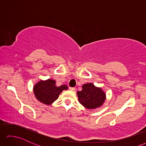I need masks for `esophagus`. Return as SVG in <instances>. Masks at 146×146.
<instances>
[{
	"label": "esophagus",
	"mask_w": 146,
	"mask_h": 146,
	"mask_svg": "<svg viewBox=\"0 0 146 146\" xmlns=\"http://www.w3.org/2000/svg\"><path fill=\"white\" fill-rule=\"evenodd\" d=\"M69 89H70V90H71V91H75V88H74V87H70Z\"/></svg>",
	"instance_id": "34e87169"
}]
</instances>
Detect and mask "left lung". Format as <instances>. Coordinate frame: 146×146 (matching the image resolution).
<instances>
[{
    "label": "left lung",
    "instance_id": "8db88e82",
    "mask_svg": "<svg viewBox=\"0 0 146 146\" xmlns=\"http://www.w3.org/2000/svg\"><path fill=\"white\" fill-rule=\"evenodd\" d=\"M77 95L80 103L91 110L100 107L106 99V94L102 89L90 83L83 85L82 90L77 92Z\"/></svg>",
    "mask_w": 146,
    "mask_h": 146
}]
</instances>
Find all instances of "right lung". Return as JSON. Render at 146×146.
<instances>
[{"instance_id": "1", "label": "right lung", "mask_w": 146, "mask_h": 146, "mask_svg": "<svg viewBox=\"0 0 146 146\" xmlns=\"http://www.w3.org/2000/svg\"><path fill=\"white\" fill-rule=\"evenodd\" d=\"M67 89L66 85L56 86L55 80L48 79L40 80L36 83L33 87V91L37 100L46 105H51L58 98L62 91Z\"/></svg>"}]
</instances>
